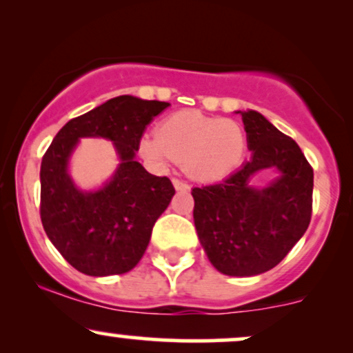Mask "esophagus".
Listing matches in <instances>:
<instances>
[{
  "label": "esophagus",
  "mask_w": 353,
  "mask_h": 353,
  "mask_svg": "<svg viewBox=\"0 0 353 353\" xmlns=\"http://www.w3.org/2000/svg\"><path fill=\"white\" fill-rule=\"evenodd\" d=\"M172 182H174V188H176L177 190H189V184L185 181H182V179H177V177H174L172 179Z\"/></svg>",
  "instance_id": "34e87169"
}]
</instances>
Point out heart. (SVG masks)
Masks as SVG:
<instances>
[{"label":"heart","mask_w":353,"mask_h":353,"mask_svg":"<svg viewBox=\"0 0 353 353\" xmlns=\"http://www.w3.org/2000/svg\"><path fill=\"white\" fill-rule=\"evenodd\" d=\"M141 151L156 164L179 161L196 179L217 181L242 163L247 137L236 121L181 111L165 117L157 132L145 134Z\"/></svg>","instance_id":"obj_1"}]
</instances>
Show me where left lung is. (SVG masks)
Returning a JSON list of instances; mask_svg holds the SVG:
<instances>
[{
    "label": "left lung",
    "instance_id": "obj_1",
    "mask_svg": "<svg viewBox=\"0 0 353 353\" xmlns=\"http://www.w3.org/2000/svg\"><path fill=\"white\" fill-rule=\"evenodd\" d=\"M252 157L217 184L192 189L194 224L219 272L249 277L289 254L310 224L314 169L297 143L255 111H241ZM281 176L264 190L248 185L257 170Z\"/></svg>",
    "mask_w": 353,
    "mask_h": 353
}]
</instances>
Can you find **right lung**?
<instances>
[{
    "instance_id": "obj_1",
    "label": "right lung",
    "mask_w": 353,
    "mask_h": 353,
    "mask_svg": "<svg viewBox=\"0 0 353 353\" xmlns=\"http://www.w3.org/2000/svg\"><path fill=\"white\" fill-rule=\"evenodd\" d=\"M169 103L117 96L59 129L41 161L43 228L79 272L94 277L129 272L145 252L157 217L176 194L169 177L149 174L134 159L145 128ZM79 137H106L121 164L96 193H81L65 172Z\"/></svg>"
}]
</instances>
